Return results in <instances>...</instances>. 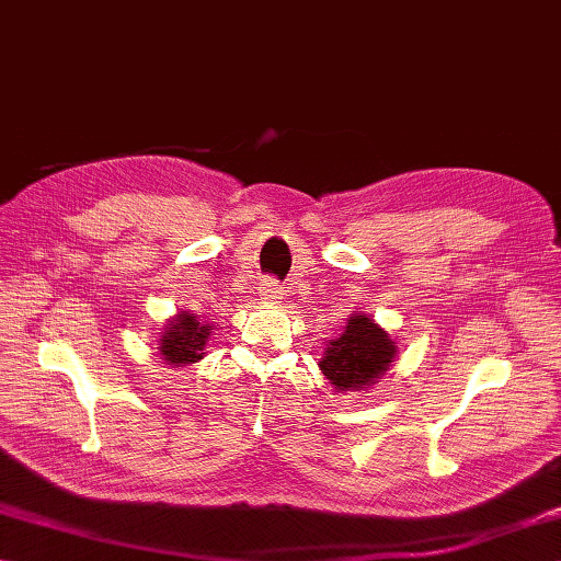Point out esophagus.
Listing matches in <instances>:
<instances>
[{"instance_id":"esophagus-1","label":"esophagus","mask_w":561,"mask_h":561,"mask_svg":"<svg viewBox=\"0 0 561 561\" xmlns=\"http://www.w3.org/2000/svg\"><path fill=\"white\" fill-rule=\"evenodd\" d=\"M261 294H263L267 300H277V298H282V286H279L275 279H267V282L261 286Z\"/></svg>"}]
</instances>
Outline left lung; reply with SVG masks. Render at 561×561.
Masks as SVG:
<instances>
[{"label": "left lung", "mask_w": 561, "mask_h": 561, "mask_svg": "<svg viewBox=\"0 0 561 561\" xmlns=\"http://www.w3.org/2000/svg\"><path fill=\"white\" fill-rule=\"evenodd\" d=\"M324 346L318 365L336 393L369 391L393 367L398 355L396 339L357 310Z\"/></svg>", "instance_id": "obj_1"}]
</instances>
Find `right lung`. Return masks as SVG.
I'll use <instances>...</instances> for the list:
<instances>
[{
  "mask_svg": "<svg viewBox=\"0 0 561 561\" xmlns=\"http://www.w3.org/2000/svg\"><path fill=\"white\" fill-rule=\"evenodd\" d=\"M213 336V324L198 322L190 310H180L170 318L158 339V353L170 367H186L206 357V343Z\"/></svg>",
  "mask_w": 561,
  "mask_h": 561,
  "instance_id": "obj_1",
  "label": "right lung"
}]
</instances>
